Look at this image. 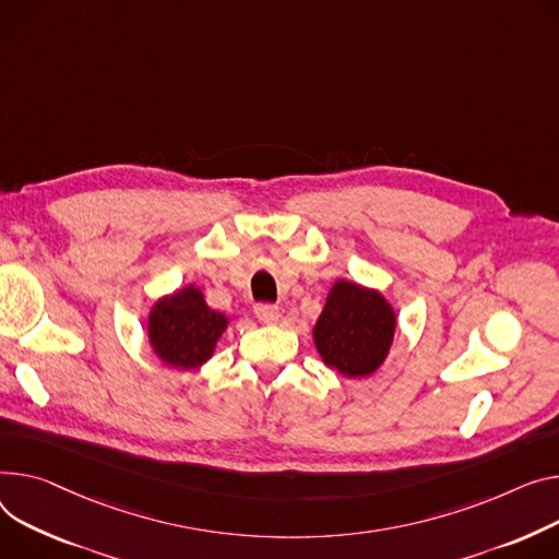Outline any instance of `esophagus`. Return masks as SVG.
<instances>
[{
  "label": "esophagus",
  "mask_w": 559,
  "mask_h": 559,
  "mask_svg": "<svg viewBox=\"0 0 559 559\" xmlns=\"http://www.w3.org/2000/svg\"><path fill=\"white\" fill-rule=\"evenodd\" d=\"M253 312H255V317L263 321V323H267V325H274V323H278V319H281V310L276 308V306H270V304H258L255 308H253Z\"/></svg>",
  "instance_id": "esophagus-1"
}]
</instances>
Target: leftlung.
Segmentation results:
<instances>
[{
	"label": "left lung",
	"instance_id": "1",
	"mask_svg": "<svg viewBox=\"0 0 559 559\" xmlns=\"http://www.w3.org/2000/svg\"><path fill=\"white\" fill-rule=\"evenodd\" d=\"M395 328L397 314L380 289L337 278L314 321L312 342L328 368L357 380L373 376L384 364Z\"/></svg>",
	"mask_w": 559,
	"mask_h": 559
}]
</instances>
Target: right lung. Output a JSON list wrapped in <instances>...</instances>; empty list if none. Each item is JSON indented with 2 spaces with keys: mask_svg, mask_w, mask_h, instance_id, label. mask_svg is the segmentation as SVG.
<instances>
[{
  "mask_svg": "<svg viewBox=\"0 0 559 559\" xmlns=\"http://www.w3.org/2000/svg\"><path fill=\"white\" fill-rule=\"evenodd\" d=\"M231 325L229 314L213 310L204 292L189 283L164 294L147 312V342L162 364L177 370L202 368Z\"/></svg>",
  "mask_w": 559,
  "mask_h": 559,
  "instance_id": "obj_1",
  "label": "right lung"
}]
</instances>
